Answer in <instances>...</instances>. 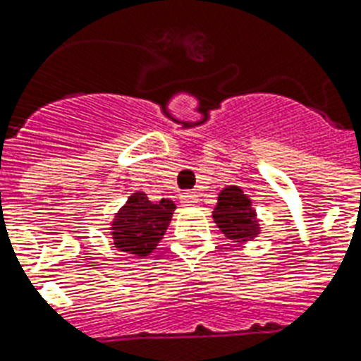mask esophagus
<instances>
[{"label":"esophagus","instance_id":"obj_1","mask_svg":"<svg viewBox=\"0 0 361 361\" xmlns=\"http://www.w3.org/2000/svg\"><path fill=\"white\" fill-rule=\"evenodd\" d=\"M180 202H183L184 205H194V203L197 202V196L196 194H184V196H180Z\"/></svg>","mask_w":361,"mask_h":361}]
</instances>
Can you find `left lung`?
Returning <instances> with one entry per match:
<instances>
[{
	"instance_id": "left-lung-1",
	"label": "left lung",
	"mask_w": 361,
	"mask_h": 361,
	"mask_svg": "<svg viewBox=\"0 0 361 361\" xmlns=\"http://www.w3.org/2000/svg\"><path fill=\"white\" fill-rule=\"evenodd\" d=\"M213 221L222 234L235 243H245L261 234V224L251 200L240 186L222 188L216 207L213 209Z\"/></svg>"
}]
</instances>
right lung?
Masks as SVG:
<instances>
[{
	"label": "right lung",
	"mask_w": 361,
	"mask_h": 361,
	"mask_svg": "<svg viewBox=\"0 0 361 361\" xmlns=\"http://www.w3.org/2000/svg\"><path fill=\"white\" fill-rule=\"evenodd\" d=\"M175 203L161 200L152 203L145 192H135L116 213L110 226L114 245L127 255L146 257L161 242L169 226Z\"/></svg>",
	"instance_id": "right-lung-1"
}]
</instances>
